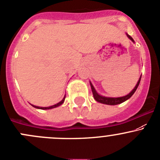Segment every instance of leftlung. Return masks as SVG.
<instances>
[{
	"mask_svg": "<svg viewBox=\"0 0 160 160\" xmlns=\"http://www.w3.org/2000/svg\"><path fill=\"white\" fill-rule=\"evenodd\" d=\"M127 36H128V38H129L130 40L132 41V42L134 43V41L133 40V38L131 37V36L128 35V33H127ZM141 78H142V77H140V78H139V80H138V81L136 86L134 87V89H133L132 91L129 93V94H127V95H125V96H123V97H119V98H108V97H105V96L101 95V94H99L96 91V90L94 89V86H93V84L91 83V82H90V84H91V91H92V93H93V96H94V99H95L98 102H100V103H102V104H105V105H119V104H120V103H123V102H124L125 101L128 100V99H129L130 98H131V96L134 94V93L135 92L136 90H137V88H138V87L139 83H140Z\"/></svg>",
	"mask_w": 160,
	"mask_h": 160,
	"instance_id": "8db88e82",
	"label": "left lung"
}]
</instances>
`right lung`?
<instances>
[{
	"label": "right lung",
	"instance_id": "obj_1",
	"mask_svg": "<svg viewBox=\"0 0 160 160\" xmlns=\"http://www.w3.org/2000/svg\"><path fill=\"white\" fill-rule=\"evenodd\" d=\"M65 98H66V95L64 96V98H63V99L61 101V102H59L58 103H57V104H55V105H52V106H49V107H40V106H36V105H32V106H33L34 108H39V109H51V108H56V107L62 105L63 102H64V101H65Z\"/></svg>",
	"mask_w": 160,
	"mask_h": 160
}]
</instances>
